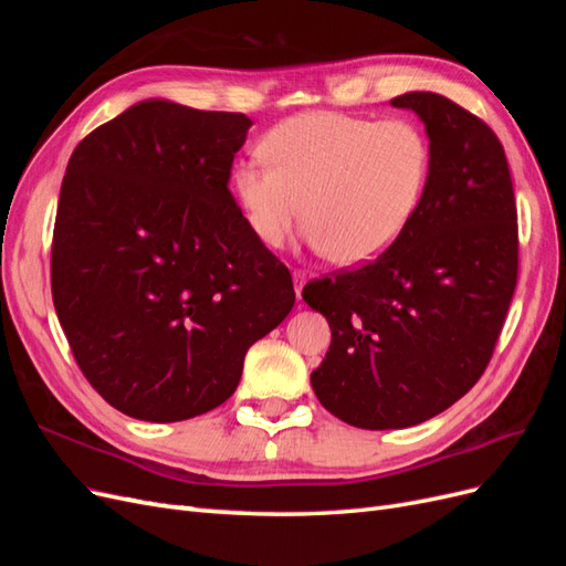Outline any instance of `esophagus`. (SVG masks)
I'll list each match as a JSON object with an SVG mask.
<instances>
[{"label": "esophagus", "mask_w": 566, "mask_h": 566, "mask_svg": "<svg viewBox=\"0 0 566 566\" xmlns=\"http://www.w3.org/2000/svg\"><path fill=\"white\" fill-rule=\"evenodd\" d=\"M293 279H295V295H297V300H300V297H302V287H304V283H306V273H304V271H295Z\"/></svg>", "instance_id": "34e87169"}]
</instances>
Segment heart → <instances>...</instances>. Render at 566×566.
I'll list each match as a JSON object with an SVG mask.
<instances>
[{
    "label": "heart",
    "mask_w": 566,
    "mask_h": 566,
    "mask_svg": "<svg viewBox=\"0 0 566 566\" xmlns=\"http://www.w3.org/2000/svg\"><path fill=\"white\" fill-rule=\"evenodd\" d=\"M262 148L269 164L254 158L233 169L256 241L279 248L306 217L312 243L347 266L399 241L430 179V142L406 117L302 113L273 127Z\"/></svg>",
    "instance_id": "obj_1"
}]
</instances>
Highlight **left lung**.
<instances>
[{"label": "left lung", "instance_id": "left-lung-1", "mask_svg": "<svg viewBox=\"0 0 566 566\" xmlns=\"http://www.w3.org/2000/svg\"><path fill=\"white\" fill-rule=\"evenodd\" d=\"M389 104L413 111L430 139L420 208L378 260L302 290L333 335L312 387L361 430L413 427L465 397L517 285V208L499 136L434 92Z\"/></svg>", "mask_w": 566, "mask_h": 566}]
</instances>
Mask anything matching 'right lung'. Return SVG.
<instances>
[{
	"label": "right lung",
	"instance_id": "right-lung-1",
	"mask_svg": "<svg viewBox=\"0 0 566 566\" xmlns=\"http://www.w3.org/2000/svg\"><path fill=\"white\" fill-rule=\"evenodd\" d=\"M252 119L139 101L77 144L61 184L51 295L84 378L119 413L177 422L224 403L290 314V271L229 177Z\"/></svg>",
	"mask_w": 566,
	"mask_h": 566
}]
</instances>
